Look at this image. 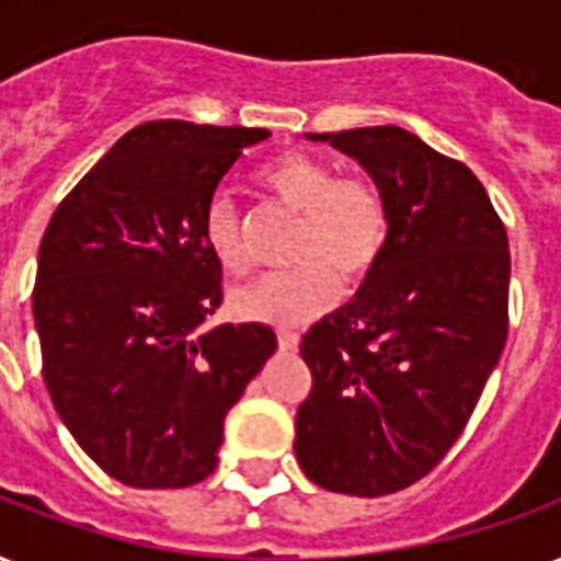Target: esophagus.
Instances as JSON below:
<instances>
[{
    "mask_svg": "<svg viewBox=\"0 0 561 561\" xmlns=\"http://www.w3.org/2000/svg\"><path fill=\"white\" fill-rule=\"evenodd\" d=\"M276 339H279L282 351H297V344H300V335L294 333V330H279Z\"/></svg>",
    "mask_w": 561,
    "mask_h": 561,
    "instance_id": "34e87169",
    "label": "esophagus"
}]
</instances>
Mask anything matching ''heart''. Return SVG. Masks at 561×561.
I'll return each mask as SVG.
<instances>
[{
	"mask_svg": "<svg viewBox=\"0 0 561 561\" xmlns=\"http://www.w3.org/2000/svg\"><path fill=\"white\" fill-rule=\"evenodd\" d=\"M270 198L300 214L288 243L291 267L264 273L231 291V312L247 321L294 327L323 314L344 288H363L389 243V205L368 175H339L309 151H285L259 172ZM207 252L228 273L249 267V249L234 198L214 193L202 210Z\"/></svg>",
	"mask_w": 561,
	"mask_h": 561,
	"instance_id": "obj_1",
	"label": "heart"
}]
</instances>
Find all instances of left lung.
Masks as SVG:
<instances>
[{"label": "left lung", "mask_w": 561, "mask_h": 561, "mask_svg": "<svg viewBox=\"0 0 561 561\" xmlns=\"http://www.w3.org/2000/svg\"><path fill=\"white\" fill-rule=\"evenodd\" d=\"M309 139L375 178L389 243L354 300L302 335L312 389L294 451L327 491L386 496L446 458L500 363L508 234L479 178L413 133L386 124Z\"/></svg>", "instance_id": "left-lung-1"}]
</instances>
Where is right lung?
<instances>
[{"label":"right lung","instance_id":"1","mask_svg":"<svg viewBox=\"0 0 561 561\" xmlns=\"http://www.w3.org/2000/svg\"><path fill=\"white\" fill-rule=\"evenodd\" d=\"M261 127L145 122L61 198L37 252L44 383L73 439L130 488L217 470L226 413L276 351L264 323L202 330L222 267L202 210Z\"/></svg>","mask_w":561,"mask_h":561}]
</instances>
